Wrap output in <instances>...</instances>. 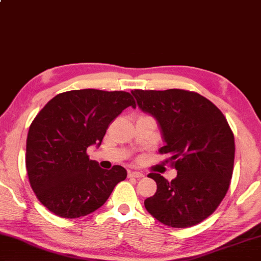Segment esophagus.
<instances>
[{
    "instance_id": "esophagus-1",
    "label": "esophagus",
    "mask_w": 261,
    "mask_h": 261,
    "mask_svg": "<svg viewBox=\"0 0 261 261\" xmlns=\"http://www.w3.org/2000/svg\"><path fill=\"white\" fill-rule=\"evenodd\" d=\"M143 174L140 171H128V177H135V178H141L143 177Z\"/></svg>"
}]
</instances>
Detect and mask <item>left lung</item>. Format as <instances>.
<instances>
[{"mask_svg": "<svg viewBox=\"0 0 261 261\" xmlns=\"http://www.w3.org/2000/svg\"><path fill=\"white\" fill-rule=\"evenodd\" d=\"M142 111L161 126L169 154L166 162L177 170L171 181L156 172L148 177L158 186L144 200L147 211L170 227H189L209 217L225 197L234 162V136L222 111L196 92L170 89L134 90Z\"/></svg>", "mask_w": 261, "mask_h": 261, "instance_id": "left-lung-1", "label": "left lung"}]
</instances>
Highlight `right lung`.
I'll return each instance as SVG.
<instances>
[{
	"instance_id": "add662e5",
	"label": "right lung",
	"mask_w": 261,
	"mask_h": 261,
	"mask_svg": "<svg viewBox=\"0 0 261 261\" xmlns=\"http://www.w3.org/2000/svg\"><path fill=\"white\" fill-rule=\"evenodd\" d=\"M133 95L93 89L63 92L52 98L31 122L25 167L36 197L62 218H78L103 205L127 171L121 166L101 169L87 148L100 146L110 123Z\"/></svg>"
}]
</instances>
